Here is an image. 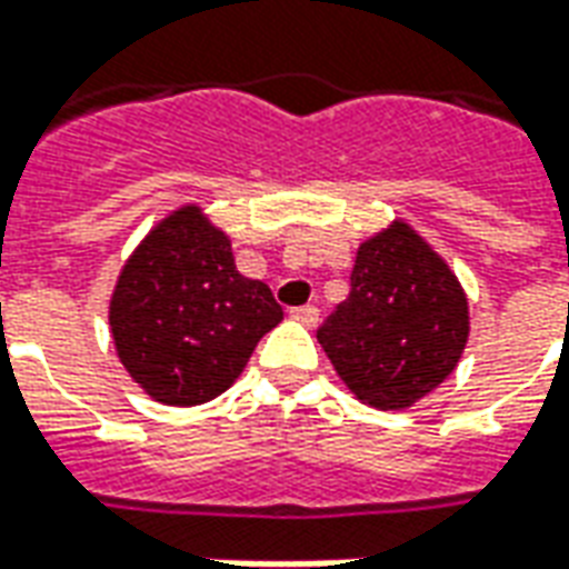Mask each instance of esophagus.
Here are the masks:
<instances>
[{
  "label": "esophagus",
  "instance_id": "1",
  "mask_svg": "<svg viewBox=\"0 0 569 569\" xmlns=\"http://www.w3.org/2000/svg\"><path fill=\"white\" fill-rule=\"evenodd\" d=\"M292 320L305 322V326H317L320 322V310L313 308V305H305V308L292 310Z\"/></svg>",
  "mask_w": 569,
  "mask_h": 569
}]
</instances>
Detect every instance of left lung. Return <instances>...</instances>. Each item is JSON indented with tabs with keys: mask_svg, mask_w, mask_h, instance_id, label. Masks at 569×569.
<instances>
[{
	"mask_svg": "<svg viewBox=\"0 0 569 569\" xmlns=\"http://www.w3.org/2000/svg\"><path fill=\"white\" fill-rule=\"evenodd\" d=\"M466 338L463 289L406 222L359 247L350 296L317 329L341 381L383 411L436 390L460 362Z\"/></svg>",
	"mask_w": 569,
	"mask_h": 569,
	"instance_id": "left-lung-1",
	"label": "left lung"
}]
</instances>
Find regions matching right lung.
Segmentation results:
<instances>
[{
	"label": "right lung",
	"instance_id": "obj_1",
	"mask_svg": "<svg viewBox=\"0 0 569 569\" xmlns=\"http://www.w3.org/2000/svg\"><path fill=\"white\" fill-rule=\"evenodd\" d=\"M280 320L271 289L237 271L231 240L200 207L176 210L142 240L109 305L121 366L163 406L224 393Z\"/></svg>",
	"mask_w": 569,
	"mask_h": 569
}]
</instances>
